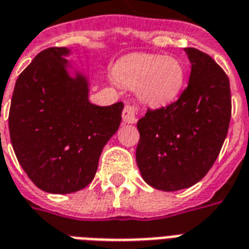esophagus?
<instances>
[{
	"label": "esophagus",
	"mask_w": 249,
	"mask_h": 249,
	"mask_svg": "<svg viewBox=\"0 0 249 249\" xmlns=\"http://www.w3.org/2000/svg\"><path fill=\"white\" fill-rule=\"evenodd\" d=\"M123 120L126 124H134L137 121V107L125 106L123 110Z\"/></svg>",
	"instance_id": "34e87169"
}]
</instances>
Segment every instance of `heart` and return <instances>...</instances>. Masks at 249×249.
Listing matches in <instances>:
<instances>
[{
	"mask_svg": "<svg viewBox=\"0 0 249 249\" xmlns=\"http://www.w3.org/2000/svg\"><path fill=\"white\" fill-rule=\"evenodd\" d=\"M112 76L152 106H163L178 97L185 84V68L174 56L133 54L120 59Z\"/></svg>",
	"mask_w": 249,
	"mask_h": 249,
	"instance_id": "1",
	"label": "heart"
}]
</instances>
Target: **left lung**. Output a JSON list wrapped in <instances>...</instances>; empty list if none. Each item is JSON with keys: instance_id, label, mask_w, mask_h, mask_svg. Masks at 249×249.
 <instances>
[{"instance_id": "obj_1", "label": "left lung", "mask_w": 249, "mask_h": 249, "mask_svg": "<svg viewBox=\"0 0 249 249\" xmlns=\"http://www.w3.org/2000/svg\"><path fill=\"white\" fill-rule=\"evenodd\" d=\"M191 63L189 86L167 107L148 109L137 123L136 161L143 181L162 191L187 189L216 161L231 120L226 72L210 55L185 49Z\"/></svg>"}]
</instances>
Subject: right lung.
Masks as SVG:
<instances>
[{
  "instance_id": "add662e5",
  "label": "right lung",
  "mask_w": 249,
  "mask_h": 249,
  "mask_svg": "<svg viewBox=\"0 0 249 249\" xmlns=\"http://www.w3.org/2000/svg\"><path fill=\"white\" fill-rule=\"evenodd\" d=\"M67 47L36 55L18 76L9 112L17 160L33 183L51 194L84 189L103 148L117 132L124 104L89 103V82L73 70Z\"/></svg>"
}]
</instances>
